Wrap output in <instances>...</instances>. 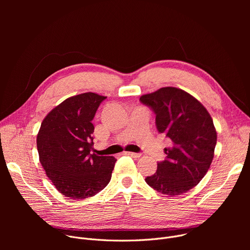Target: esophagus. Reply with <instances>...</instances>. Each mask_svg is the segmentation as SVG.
<instances>
[{"label":"esophagus","mask_w":250,"mask_h":250,"mask_svg":"<svg viewBox=\"0 0 250 250\" xmlns=\"http://www.w3.org/2000/svg\"><path fill=\"white\" fill-rule=\"evenodd\" d=\"M125 154H126V155H129V156H131V157H134V158H137V157H140V153H135V152H125Z\"/></svg>","instance_id":"obj_1"}]
</instances>
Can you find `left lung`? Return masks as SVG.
Returning a JSON list of instances; mask_svg holds the SVG:
<instances>
[{
	"mask_svg": "<svg viewBox=\"0 0 250 250\" xmlns=\"http://www.w3.org/2000/svg\"><path fill=\"white\" fill-rule=\"evenodd\" d=\"M140 102L156 115L157 130L170 139L165 160L146 178L154 190L168 196L182 195L199 184L208 172L217 145V131L205 106L189 93L164 87L142 95Z\"/></svg>",
	"mask_w": 250,
	"mask_h": 250,
	"instance_id": "8db88e82",
	"label": "left lung"
}]
</instances>
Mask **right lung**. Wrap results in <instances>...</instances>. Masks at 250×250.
Wrapping results in <instances>:
<instances>
[{"label": "right lung", "instance_id": "right-lung-1", "mask_svg": "<svg viewBox=\"0 0 250 250\" xmlns=\"http://www.w3.org/2000/svg\"><path fill=\"white\" fill-rule=\"evenodd\" d=\"M106 97L84 93L49 112L37 137L40 161L55 188L71 199L93 197L109 184L117 159L93 148L92 121Z\"/></svg>", "mask_w": 250, "mask_h": 250}]
</instances>
